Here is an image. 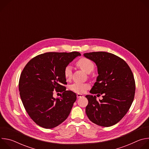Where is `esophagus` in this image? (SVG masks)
Segmentation results:
<instances>
[{"instance_id": "1", "label": "esophagus", "mask_w": 149, "mask_h": 149, "mask_svg": "<svg viewBox=\"0 0 149 149\" xmlns=\"http://www.w3.org/2000/svg\"><path fill=\"white\" fill-rule=\"evenodd\" d=\"M77 98H81V97H83L84 95L81 94H77Z\"/></svg>"}]
</instances>
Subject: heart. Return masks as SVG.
I'll use <instances>...</instances> for the list:
<instances>
[{
    "label": "heart",
    "mask_w": 149,
    "mask_h": 149,
    "mask_svg": "<svg viewBox=\"0 0 149 149\" xmlns=\"http://www.w3.org/2000/svg\"><path fill=\"white\" fill-rule=\"evenodd\" d=\"M76 65L87 74H90L92 72L95 67L94 63L90 59L87 58H80L77 61ZM72 74V72L71 67L69 65L66 67L64 70V72H63V74H64V77L67 81L71 78ZM90 87V84L87 83L75 82L70 86V89L75 93L81 94L84 93L87 90H88Z\"/></svg>",
    "instance_id": "1"
}]
</instances>
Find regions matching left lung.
Masks as SVG:
<instances>
[{
  "label": "left lung",
  "mask_w": 149,
  "mask_h": 149,
  "mask_svg": "<svg viewBox=\"0 0 149 149\" xmlns=\"http://www.w3.org/2000/svg\"><path fill=\"white\" fill-rule=\"evenodd\" d=\"M84 56L97 66L98 75L90 90L93 94H102V100L87 95V116L93 123L110 127L120 121L130 109L135 94L133 72L121 58L106 52L86 53Z\"/></svg>",
  "instance_id": "obj_1"
}]
</instances>
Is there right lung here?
Segmentation results:
<instances>
[{"label": "right lung", "instance_id": "right-lung-1", "mask_svg": "<svg viewBox=\"0 0 149 149\" xmlns=\"http://www.w3.org/2000/svg\"><path fill=\"white\" fill-rule=\"evenodd\" d=\"M78 52H47L31 59L20 74L19 90L24 107L31 119L45 129H52L68 117L77 95L67 91L64 70ZM62 93L53 97V91Z\"/></svg>", "mask_w": 149, "mask_h": 149}]
</instances>
